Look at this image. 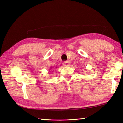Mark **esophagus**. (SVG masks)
<instances>
[{
	"instance_id": "obj_1",
	"label": "esophagus",
	"mask_w": 123,
	"mask_h": 123,
	"mask_svg": "<svg viewBox=\"0 0 123 123\" xmlns=\"http://www.w3.org/2000/svg\"><path fill=\"white\" fill-rule=\"evenodd\" d=\"M63 65L64 66H66V67H67V66H70V63H69V62H68V61L64 62H63Z\"/></svg>"
}]
</instances>
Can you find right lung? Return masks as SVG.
Segmentation results:
<instances>
[{
  "instance_id": "obj_1",
  "label": "right lung",
  "mask_w": 123,
  "mask_h": 123,
  "mask_svg": "<svg viewBox=\"0 0 123 123\" xmlns=\"http://www.w3.org/2000/svg\"><path fill=\"white\" fill-rule=\"evenodd\" d=\"M52 69V67H50V69H49V70H50V69Z\"/></svg>"
}]
</instances>
